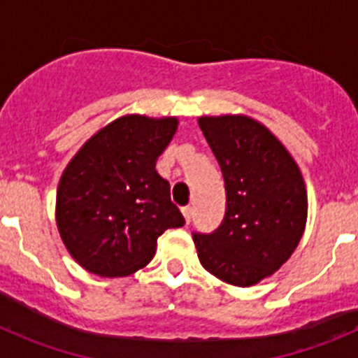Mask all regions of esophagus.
Returning a JSON list of instances; mask_svg holds the SVG:
<instances>
[{"label": "esophagus", "instance_id": "34e87169", "mask_svg": "<svg viewBox=\"0 0 358 358\" xmlns=\"http://www.w3.org/2000/svg\"><path fill=\"white\" fill-rule=\"evenodd\" d=\"M182 215H185L186 222H189V220H192V215H194V208L185 206V208H182Z\"/></svg>", "mask_w": 358, "mask_h": 358}]
</instances>
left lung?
<instances>
[{
    "mask_svg": "<svg viewBox=\"0 0 358 358\" xmlns=\"http://www.w3.org/2000/svg\"><path fill=\"white\" fill-rule=\"evenodd\" d=\"M222 170L226 213L211 233L194 231L199 260L229 285L249 287L290 258L306 222L297 164L264 125L245 116L199 120Z\"/></svg>",
    "mask_w": 358,
    "mask_h": 358,
    "instance_id": "1",
    "label": "left lung"
}]
</instances>
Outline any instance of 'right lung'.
Segmentation results:
<instances>
[{
  "label": "right lung",
  "mask_w": 358,
  "mask_h": 358,
  "mask_svg": "<svg viewBox=\"0 0 358 358\" xmlns=\"http://www.w3.org/2000/svg\"><path fill=\"white\" fill-rule=\"evenodd\" d=\"M176 118L123 116L91 138L66 166L57 189L62 242L85 271L129 276L154 258L157 238L185 217L156 161Z\"/></svg>",
  "instance_id": "obj_1"
}]
</instances>
